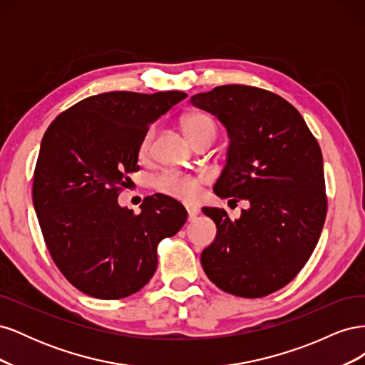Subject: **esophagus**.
<instances>
[{
  "instance_id": "34e87169",
  "label": "esophagus",
  "mask_w": 365,
  "mask_h": 365,
  "mask_svg": "<svg viewBox=\"0 0 365 365\" xmlns=\"http://www.w3.org/2000/svg\"><path fill=\"white\" fill-rule=\"evenodd\" d=\"M187 210V216H189V220H195L196 216L200 215V210H197L195 205H185Z\"/></svg>"
}]
</instances>
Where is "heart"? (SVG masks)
Returning <instances> with one entry per match:
<instances>
[{"mask_svg":"<svg viewBox=\"0 0 365 365\" xmlns=\"http://www.w3.org/2000/svg\"><path fill=\"white\" fill-rule=\"evenodd\" d=\"M182 128L185 135L193 143L195 146L202 145V143H212L216 138V121L212 115L205 113H195L187 115L182 121ZM152 130H148L146 135L143 137L140 145V157L146 158L150 152ZM155 189L173 200L180 201H193L200 193V181L190 175L164 172L155 180Z\"/></svg>","mask_w":365,"mask_h":365,"instance_id":"1","label":"heart"}]
</instances>
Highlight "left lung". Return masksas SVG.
Instances as JSON below:
<instances>
[{
    "mask_svg": "<svg viewBox=\"0 0 365 365\" xmlns=\"http://www.w3.org/2000/svg\"><path fill=\"white\" fill-rule=\"evenodd\" d=\"M190 103L216 115L230 137L215 193L250 204L236 220L224 208H202L217 228L201 254L207 277L237 297L279 291L304 267L324 225L318 141L289 102L262 88L222 85Z\"/></svg>",
    "mask_w": 365,
    "mask_h": 365,
    "instance_id": "left-lung-1",
    "label": "left lung"
}]
</instances>
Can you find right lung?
Segmentation results:
<instances>
[{
	"instance_id": "1",
	"label": "right lung",
	"mask_w": 365,
	"mask_h": 365,
	"mask_svg": "<svg viewBox=\"0 0 365 365\" xmlns=\"http://www.w3.org/2000/svg\"><path fill=\"white\" fill-rule=\"evenodd\" d=\"M181 91H113L86 97L53 120L33 175V205L43 240L74 288L102 300L138 292L157 269V247L187 220L185 208L157 193L135 215L117 201L140 169L153 121L185 98Z\"/></svg>"
}]
</instances>
